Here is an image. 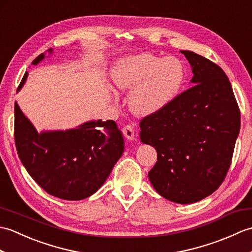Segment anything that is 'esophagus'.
<instances>
[{
    "label": "esophagus",
    "instance_id": "obj_1",
    "mask_svg": "<svg viewBox=\"0 0 252 252\" xmlns=\"http://www.w3.org/2000/svg\"><path fill=\"white\" fill-rule=\"evenodd\" d=\"M123 134L127 138L129 141H133L135 138V130H134V126L132 125H126L125 127L122 129Z\"/></svg>",
    "mask_w": 252,
    "mask_h": 252
}]
</instances>
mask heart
Here are the masks:
<instances>
[{
    "mask_svg": "<svg viewBox=\"0 0 252 252\" xmlns=\"http://www.w3.org/2000/svg\"><path fill=\"white\" fill-rule=\"evenodd\" d=\"M114 87L129 92V107L138 117L156 115L178 97L183 88L186 70L174 56L160 57L151 53L123 57L111 68Z\"/></svg>",
    "mask_w": 252,
    "mask_h": 252,
    "instance_id": "obj_1",
    "label": "heart"
}]
</instances>
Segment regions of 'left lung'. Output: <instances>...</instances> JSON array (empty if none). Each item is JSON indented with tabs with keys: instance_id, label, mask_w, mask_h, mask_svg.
<instances>
[{
	"instance_id": "left-lung-1",
	"label": "left lung",
	"mask_w": 252,
	"mask_h": 252,
	"mask_svg": "<svg viewBox=\"0 0 252 252\" xmlns=\"http://www.w3.org/2000/svg\"><path fill=\"white\" fill-rule=\"evenodd\" d=\"M192 87L172 104L140 122V137L157 151L148 172L154 189L181 205L197 202L219 189L231 165L240 112L225 72L190 51Z\"/></svg>"
}]
</instances>
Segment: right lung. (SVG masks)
Here are the masks:
<instances>
[{
	"mask_svg": "<svg viewBox=\"0 0 252 252\" xmlns=\"http://www.w3.org/2000/svg\"><path fill=\"white\" fill-rule=\"evenodd\" d=\"M52 54L53 50L47 51ZM41 54L32 62L44 60ZM28 72L17 92L24 87ZM15 143L30 176L50 195L81 200L105 183L125 151V141L115 121L92 120L76 129L37 132L15 103Z\"/></svg>",
	"mask_w": 252,
	"mask_h": 252,
	"instance_id": "1",
	"label": "right lung"
}]
</instances>
